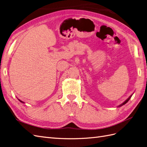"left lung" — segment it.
Here are the masks:
<instances>
[{"mask_svg": "<svg viewBox=\"0 0 147 147\" xmlns=\"http://www.w3.org/2000/svg\"><path fill=\"white\" fill-rule=\"evenodd\" d=\"M132 95H131V96H130L129 97H128V98H127V99H126V100L125 101H124V102H123V104H121V105H119V106H118V107H121V106H123V105H124V104H126V103H127V102H128L129 100V99H131V97H132Z\"/></svg>", "mask_w": 147, "mask_h": 147, "instance_id": "1", "label": "left lung"}]
</instances>
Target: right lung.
Instances as JSON below:
<instances>
[{
  "mask_svg": "<svg viewBox=\"0 0 147 147\" xmlns=\"http://www.w3.org/2000/svg\"><path fill=\"white\" fill-rule=\"evenodd\" d=\"M18 100H20V101L21 102H22V103H24V102H23V101H21V100H20V99H18Z\"/></svg>",
  "mask_w": 147,
  "mask_h": 147,
  "instance_id": "1",
  "label": "right lung"
}]
</instances>
